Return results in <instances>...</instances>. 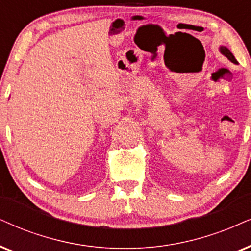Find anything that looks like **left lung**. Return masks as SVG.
<instances>
[{
	"instance_id": "left-lung-1",
	"label": "left lung",
	"mask_w": 251,
	"mask_h": 251,
	"mask_svg": "<svg viewBox=\"0 0 251 251\" xmlns=\"http://www.w3.org/2000/svg\"><path fill=\"white\" fill-rule=\"evenodd\" d=\"M220 52L223 53V54L226 56V58L228 59V60H230L231 62H234V63H237V61H236V59L234 58V55L231 54V52L229 50L227 49V47H225V46H220Z\"/></svg>"
}]
</instances>
